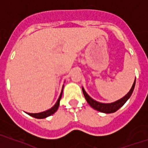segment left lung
Instances as JSON below:
<instances>
[{"label": "left lung", "mask_w": 148, "mask_h": 148, "mask_svg": "<svg viewBox=\"0 0 148 148\" xmlns=\"http://www.w3.org/2000/svg\"><path fill=\"white\" fill-rule=\"evenodd\" d=\"M135 82H136V80H134V82L131 89H130L129 92L126 95L125 97H123L122 99H119L117 101L112 103H99V102L96 101V100L92 99L89 95L87 94L83 88H82V92L84 94V97L86 98V99L87 103L90 104V106H92L93 109L99 111V112H102V113H114V112H116V111L118 110L119 109L121 108V106H123V104L127 101V99L130 98L131 94H132L133 91H134V89Z\"/></svg>", "instance_id": "obj_1"}]
</instances>
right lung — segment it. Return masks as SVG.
Returning a JSON list of instances; mask_svg holds the SVG:
<instances>
[{"label": "right lung", "instance_id": "right-lung-1", "mask_svg": "<svg viewBox=\"0 0 148 148\" xmlns=\"http://www.w3.org/2000/svg\"><path fill=\"white\" fill-rule=\"evenodd\" d=\"M62 90L61 94L59 96V98L56 102V103L54 105V106H52L51 109H49L48 110L44 111V112H42V113H27L28 115L32 116L33 117L37 118V119H43V118H45L47 116H51V114H53L54 113H56V110H58V106H59V102H60V99L62 98Z\"/></svg>", "mask_w": 148, "mask_h": 148}]
</instances>
